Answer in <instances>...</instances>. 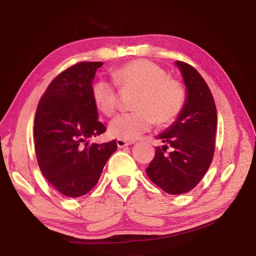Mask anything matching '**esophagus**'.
Returning a JSON list of instances; mask_svg holds the SVG:
<instances>
[{"instance_id": "1", "label": "esophagus", "mask_w": 256, "mask_h": 256, "mask_svg": "<svg viewBox=\"0 0 256 256\" xmlns=\"http://www.w3.org/2000/svg\"><path fill=\"white\" fill-rule=\"evenodd\" d=\"M116 144H118V148H124L126 146H131L134 144L133 140H123V138H118L116 140Z\"/></svg>"}]
</instances>
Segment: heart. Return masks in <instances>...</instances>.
Segmentation results:
<instances>
[{
	"label": "heart",
	"mask_w": 256,
	"mask_h": 256,
	"mask_svg": "<svg viewBox=\"0 0 256 256\" xmlns=\"http://www.w3.org/2000/svg\"><path fill=\"white\" fill-rule=\"evenodd\" d=\"M114 81L99 79L92 86V98L99 112L106 116L115 114L118 107V86L134 89L133 108L112 120L110 136L134 140L154 126L168 125L180 118L186 104L185 86L168 76L158 64L148 60H131L112 72Z\"/></svg>",
	"instance_id": "1"
}]
</instances>
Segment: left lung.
<instances>
[{
	"label": "left lung",
	"instance_id": "8db88e82",
	"mask_svg": "<svg viewBox=\"0 0 256 256\" xmlns=\"http://www.w3.org/2000/svg\"><path fill=\"white\" fill-rule=\"evenodd\" d=\"M188 88L183 112L159 138L168 146H156V154L146 168L151 182L170 194L190 192L209 170L216 148V108L206 82L190 64L177 60Z\"/></svg>",
	"mask_w": 256,
	"mask_h": 256
}]
</instances>
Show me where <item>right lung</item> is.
I'll list each match as a JSON object with an SVG mask.
<instances>
[{"label": "right lung", "instance_id": "add662e5", "mask_svg": "<svg viewBox=\"0 0 256 256\" xmlns=\"http://www.w3.org/2000/svg\"><path fill=\"white\" fill-rule=\"evenodd\" d=\"M102 62H79L55 76L38 102L34 125V152L42 174L70 198L82 196L98 183L116 141L89 144L106 131L92 98V80Z\"/></svg>", "mask_w": 256, "mask_h": 256}]
</instances>
